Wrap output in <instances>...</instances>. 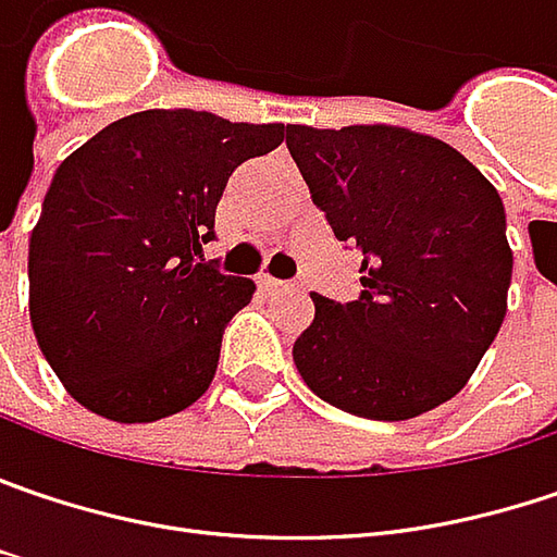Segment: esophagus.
<instances>
[{
  "label": "esophagus",
  "instance_id": "34e87169",
  "mask_svg": "<svg viewBox=\"0 0 557 557\" xmlns=\"http://www.w3.org/2000/svg\"><path fill=\"white\" fill-rule=\"evenodd\" d=\"M261 286L271 289V293H286V289H296V283H286V280L277 277H261Z\"/></svg>",
  "mask_w": 557,
  "mask_h": 557
}]
</instances>
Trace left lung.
Masks as SVG:
<instances>
[{
	"instance_id": "8db88e82",
	"label": "left lung",
	"mask_w": 557,
	"mask_h": 557,
	"mask_svg": "<svg viewBox=\"0 0 557 557\" xmlns=\"http://www.w3.org/2000/svg\"><path fill=\"white\" fill-rule=\"evenodd\" d=\"M311 201L362 251L352 302L311 296L293 362L331 407L400 422L450 400L507 311L513 255L505 205L473 163L397 125L286 135Z\"/></svg>"
}]
</instances>
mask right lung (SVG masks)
Here are the masks:
<instances>
[{
  "instance_id": "1",
  "label": "right lung",
  "mask_w": 557,
  "mask_h": 557,
  "mask_svg": "<svg viewBox=\"0 0 557 557\" xmlns=\"http://www.w3.org/2000/svg\"><path fill=\"white\" fill-rule=\"evenodd\" d=\"M289 135L145 110L65 157L30 233V324L65 391L113 422H157L211 387L223 327L255 283L205 258L239 163Z\"/></svg>"
}]
</instances>
